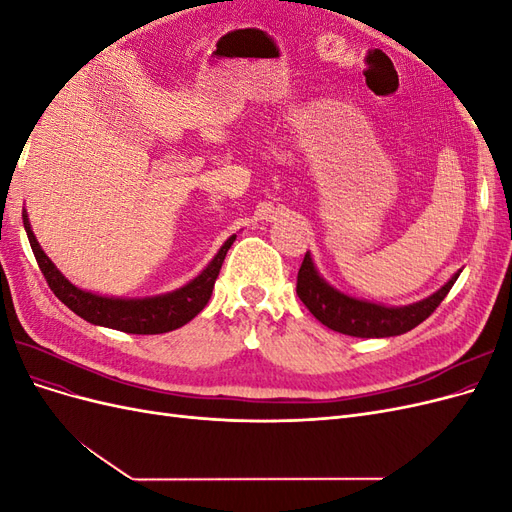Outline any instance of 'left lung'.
Returning <instances> with one entry per match:
<instances>
[{"instance_id": "1", "label": "left lung", "mask_w": 512, "mask_h": 512, "mask_svg": "<svg viewBox=\"0 0 512 512\" xmlns=\"http://www.w3.org/2000/svg\"><path fill=\"white\" fill-rule=\"evenodd\" d=\"M457 277L459 273H455L451 280L425 301L406 307H382L346 297V294L331 288L318 275L309 254H305L297 277V294L316 320L337 333L350 337H393L412 331L436 312V307L444 301L448 290L457 282Z\"/></svg>"}]
</instances>
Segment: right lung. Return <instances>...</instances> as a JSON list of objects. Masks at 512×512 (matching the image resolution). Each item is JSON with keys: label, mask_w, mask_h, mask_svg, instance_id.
Masks as SVG:
<instances>
[{"label": "right lung", "mask_w": 512, "mask_h": 512, "mask_svg": "<svg viewBox=\"0 0 512 512\" xmlns=\"http://www.w3.org/2000/svg\"><path fill=\"white\" fill-rule=\"evenodd\" d=\"M23 224H25L27 239L34 250L38 267L55 297L64 305H68L76 316H81L91 324H100V327L117 329V331L134 333V335L168 333L183 327V324H188L194 316L203 312L205 305L211 299V292H213L215 280H218L220 275L226 252L230 250L232 241L237 239V235H232L222 245L218 256L209 262L207 269L198 277H194L188 286H183L175 292L162 294V297H151V299H108V297H100V294H91L72 286L66 277L55 269L49 256L42 252V247L38 245L32 232V226H29L27 213H23Z\"/></svg>", "instance_id": "right-lung-1"}]
</instances>
